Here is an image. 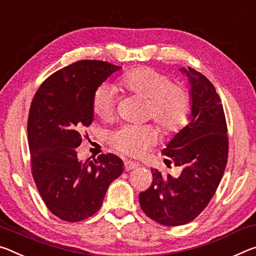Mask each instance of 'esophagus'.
Masks as SVG:
<instances>
[{"instance_id": "obj_1", "label": "esophagus", "mask_w": 256, "mask_h": 256, "mask_svg": "<svg viewBox=\"0 0 256 256\" xmlns=\"http://www.w3.org/2000/svg\"><path fill=\"white\" fill-rule=\"evenodd\" d=\"M138 166H139V164L136 163V162H132V160H125L124 162L125 171H131V170L136 168Z\"/></svg>"}]
</instances>
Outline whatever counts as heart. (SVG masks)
<instances>
[{"label":"heart","mask_w":256,"mask_h":256,"mask_svg":"<svg viewBox=\"0 0 256 256\" xmlns=\"http://www.w3.org/2000/svg\"><path fill=\"white\" fill-rule=\"evenodd\" d=\"M125 91L148 99V112L165 133H174L184 126L190 114V96L180 85L172 84L168 76L152 68L130 70L118 80ZM115 90L101 85L92 98V109L100 118L112 117L115 108ZM158 133L152 125H125L109 136V142L123 154L140 157L157 142Z\"/></svg>","instance_id":"heart-1"}]
</instances>
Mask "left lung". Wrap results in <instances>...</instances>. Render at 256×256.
I'll return each mask as SVG.
<instances>
[{"instance_id": "8db88e82", "label": "left lung", "mask_w": 256, "mask_h": 256, "mask_svg": "<svg viewBox=\"0 0 256 256\" xmlns=\"http://www.w3.org/2000/svg\"><path fill=\"white\" fill-rule=\"evenodd\" d=\"M190 85L189 123L162 150L165 162L182 170L178 178L152 170V184L140 192V206L160 224L192 221L216 194L228 160V136L220 96L213 84L192 68H180Z\"/></svg>"}]
</instances>
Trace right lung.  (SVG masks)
<instances>
[{
    "label": "right lung",
    "instance_id": "1",
    "mask_svg": "<svg viewBox=\"0 0 256 256\" xmlns=\"http://www.w3.org/2000/svg\"><path fill=\"white\" fill-rule=\"evenodd\" d=\"M120 68L99 60L76 62L48 77L32 101V173L46 208L64 221H82L98 212L109 184L124 171L114 154L82 162L76 152L80 133L94 117L93 94Z\"/></svg>",
    "mask_w": 256,
    "mask_h": 256
}]
</instances>
